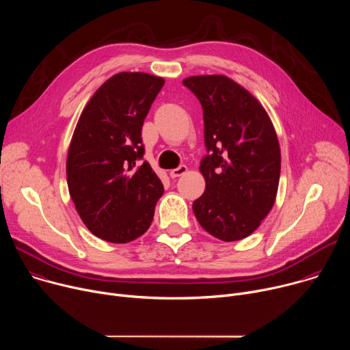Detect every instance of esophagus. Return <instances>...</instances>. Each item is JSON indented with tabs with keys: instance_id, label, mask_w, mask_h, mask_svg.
I'll list each match as a JSON object with an SVG mask.
<instances>
[{
	"instance_id": "1",
	"label": "esophagus",
	"mask_w": 350,
	"mask_h": 350,
	"mask_svg": "<svg viewBox=\"0 0 350 350\" xmlns=\"http://www.w3.org/2000/svg\"><path fill=\"white\" fill-rule=\"evenodd\" d=\"M187 170H188V167H187L185 165H180L178 167H176V169H173V170H170V177H173V178L180 177V176H183L184 173H187Z\"/></svg>"
}]
</instances>
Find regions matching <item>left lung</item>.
<instances>
[{"label": "left lung", "mask_w": 350, "mask_h": 350, "mask_svg": "<svg viewBox=\"0 0 350 350\" xmlns=\"http://www.w3.org/2000/svg\"><path fill=\"white\" fill-rule=\"evenodd\" d=\"M204 111L206 188L192 205L199 224L221 241L251 235L271 211L281 155L273 123L258 99L221 75L183 80Z\"/></svg>", "instance_id": "1"}]
</instances>
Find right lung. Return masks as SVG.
I'll return each instance as SVG.
<instances>
[{"label":"right lung","instance_id":"1","mask_svg":"<svg viewBox=\"0 0 350 350\" xmlns=\"http://www.w3.org/2000/svg\"><path fill=\"white\" fill-rule=\"evenodd\" d=\"M165 80L122 72L99 87L75 129L66 177L85 227L98 238L126 243L152 223L163 184L144 157L141 130Z\"/></svg>","mask_w":350,"mask_h":350}]
</instances>
